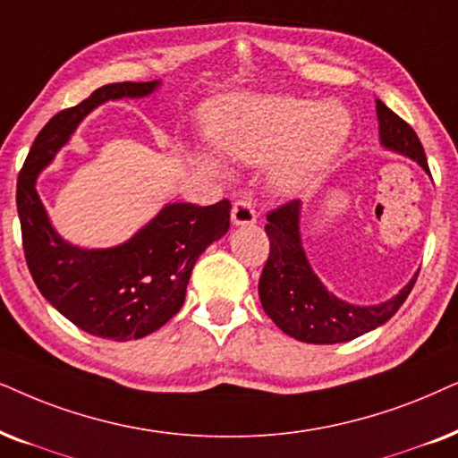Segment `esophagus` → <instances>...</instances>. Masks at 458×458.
<instances>
[{
	"mask_svg": "<svg viewBox=\"0 0 458 458\" xmlns=\"http://www.w3.org/2000/svg\"><path fill=\"white\" fill-rule=\"evenodd\" d=\"M231 221H233V225L257 223V210H254L252 204L246 198L235 199L233 208H231Z\"/></svg>",
	"mask_w": 458,
	"mask_h": 458,
	"instance_id": "34e87169",
	"label": "esophagus"
}]
</instances>
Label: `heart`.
I'll return each instance as SVG.
<instances>
[{
    "label": "heart",
    "instance_id": "obj_1",
    "mask_svg": "<svg viewBox=\"0 0 458 458\" xmlns=\"http://www.w3.org/2000/svg\"><path fill=\"white\" fill-rule=\"evenodd\" d=\"M204 122L210 140L240 162L263 164L282 153L273 181L286 193L316 181L352 126L343 105H316L299 97H233L212 105ZM199 162L208 168L218 165L210 153H201Z\"/></svg>",
    "mask_w": 458,
    "mask_h": 458
}]
</instances>
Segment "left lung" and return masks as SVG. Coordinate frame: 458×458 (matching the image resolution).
<instances>
[{
  "label": "left lung",
  "instance_id": "8db88e82",
  "mask_svg": "<svg viewBox=\"0 0 458 458\" xmlns=\"http://www.w3.org/2000/svg\"><path fill=\"white\" fill-rule=\"evenodd\" d=\"M378 126L385 147L412 157L429 172L419 136L400 115L377 100ZM301 201H284L267 215L269 257L259 280V296L265 313L280 330L296 341L332 345L370 332L391 319L408 299L417 276L395 299L377 307H358L336 299L324 288L309 267L299 233Z\"/></svg>",
  "mask_w": 458,
  "mask_h": 458
}]
</instances>
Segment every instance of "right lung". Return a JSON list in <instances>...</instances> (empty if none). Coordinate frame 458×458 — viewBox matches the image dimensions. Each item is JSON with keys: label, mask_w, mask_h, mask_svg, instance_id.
Returning <instances> with one entry per match:
<instances>
[{"label": "right lung", "mask_w": 458, "mask_h": 458, "mask_svg": "<svg viewBox=\"0 0 458 458\" xmlns=\"http://www.w3.org/2000/svg\"><path fill=\"white\" fill-rule=\"evenodd\" d=\"M156 86L157 81L106 84L80 105L58 111L39 130L16 182L22 250L35 286L77 328L113 341L151 335L182 307L195 260L229 231L231 201L170 204L122 246L81 250L52 229L35 178L94 106L145 97Z\"/></svg>", "instance_id": "right-lung-1"}]
</instances>
